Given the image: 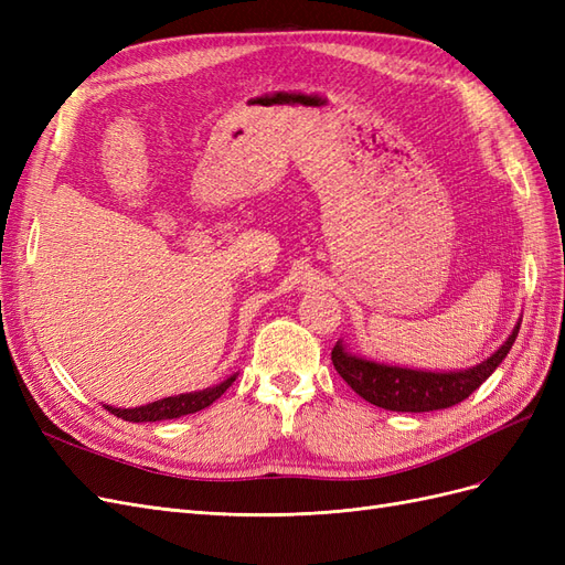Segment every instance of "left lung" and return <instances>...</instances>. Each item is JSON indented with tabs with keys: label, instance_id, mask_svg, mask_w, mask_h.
I'll return each mask as SVG.
<instances>
[{
	"label": "left lung",
	"instance_id": "1",
	"mask_svg": "<svg viewBox=\"0 0 565 565\" xmlns=\"http://www.w3.org/2000/svg\"><path fill=\"white\" fill-rule=\"evenodd\" d=\"M519 330L521 320L504 344L486 358L483 363L455 372L409 370L367 361V358L349 353L341 341H337L332 349V363L341 380L367 403L393 409V413H431V409L452 407L469 398L500 367L511 347H514Z\"/></svg>",
	"mask_w": 565,
	"mask_h": 565
}]
</instances>
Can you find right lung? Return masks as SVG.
Listing matches in <instances>:
<instances>
[{"label":"right lung","instance_id":"1","mask_svg":"<svg viewBox=\"0 0 565 565\" xmlns=\"http://www.w3.org/2000/svg\"><path fill=\"white\" fill-rule=\"evenodd\" d=\"M235 377L237 374H231L228 380H224L216 386L193 391V393H179V396H169V398L148 403L141 407H113V405H104V407L115 417H122L125 422L177 419V417L193 415V413H200V409H204V407H210L216 398H221V393H224L235 382Z\"/></svg>","mask_w":565,"mask_h":565}]
</instances>
